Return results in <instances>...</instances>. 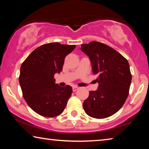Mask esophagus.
Instances as JSON below:
<instances>
[{"label":"esophagus","mask_w":149,"mask_h":149,"mask_svg":"<svg viewBox=\"0 0 149 149\" xmlns=\"http://www.w3.org/2000/svg\"><path fill=\"white\" fill-rule=\"evenodd\" d=\"M73 91L74 92H75V91H76L78 89V87H77V86H74L73 87Z\"/></svg>","instance_id":"1"}]
</instances>
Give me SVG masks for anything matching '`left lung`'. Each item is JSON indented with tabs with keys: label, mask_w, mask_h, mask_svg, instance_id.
<instances>
[{
	"label": "left lung",
	"mask_w": 149,
	"mask_h": 149,
	"mask_svg": "<svg viewBox=\"0 0 149 149\" xmlns=\"http://www.w3.org/2000/svg\"><path fill=\"white\" fill-rule=\"evenodd\" d=\"M81 50L91 62L99 87L89 91L83 104L89 116L102 119L111 116L124 104L132 82L130 65L122 54L108 45L97 41L81 45Z\"/></svg>",
	"instance_id": "left-lung-1"
}]
</instances>
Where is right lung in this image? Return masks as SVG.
<instances>
[{
	"mask_svg": "<svg viewBox=\"0 0 149 149\" xmlns=\"http://www.w3.org/2000/svg\"><path fill=\"white\" fill-rule=\"evenodd\" d=\"M75 45L51 42L42 45L30 54L20 68L19 82L27 104L45 117L60 115L71 97L70 85L55 84L54 75L62 70L64 59Z\"/></svg>",
	"mask_w": 149,
	"mask_h": 149,
	"instance_id": "obj_1",
	"label": "right lung"
}]
</instances>
